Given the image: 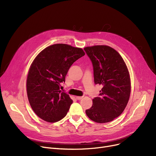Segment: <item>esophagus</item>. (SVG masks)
<instances>
[{
  "label": "esophagus",
  "instance_id": "obj_1",
  "mask_svg": "<svg viewBox=\"0 0 156 156\" xmlns=\"http://www.w3.org/2000/svg\"><path fill=\"white\" fill-rule=\"evenodd\" d=\"M83 97V96H81V97H80V96H76V99L77 100H81Z\"/></svg>",
  "mask_w": 156,
  "mask_h": 156
}]
</instances>
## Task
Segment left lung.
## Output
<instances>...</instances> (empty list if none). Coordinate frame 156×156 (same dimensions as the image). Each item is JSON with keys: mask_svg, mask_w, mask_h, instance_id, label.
I'll return each mask as SVG.
<instances>
[{"mask_svg": "<svg viewBox=\"0 0 156 156\" xmlns=\"http://www.w3.org/2000/svg\"><path fill=\"white\" fill-rule=\"evenodd\" d=\"M84 50L93 64L95 83L103 87L86 114L96 122H110L121 114L129 101L131 82L127 66L120 54L109 46L94 45Z\"/></svg>", "mask_w": 156, "mask_h": 156, "instance_id": "1", "label": "left lung"}]
</instances>
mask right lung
<instances>
[{
    "label": "right lung",
    "instance_id": "right-lung-1",
    "mask_svg": "<svg viewBox=\"0 0 156 156\" xmlns=\"http://www.w3.org/2000/svg\"><path fill=\"white\" fill-rule=\"evenodd\" d=\"M82 48L57 44L46 47L33 61L27 91L32 109L43 120L54 122L66 115L73 101L60 90L71 66L85 55Z\"/></svg>",
    "mask_w": 156,
    "mask_h": 156
}]
</instances>
